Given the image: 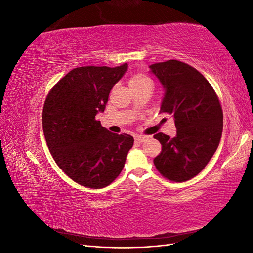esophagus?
Listing matches in <instances>:
<instances>
[{
    "label": "esophagus",
    "instance_id": "esophagus-1",
    "mask_svg": "<svg viewBox=\"0 0 253 253\" xmlns=\"http://www.w3.org/2000/svg\"><path fill=\"white\" fill-rule=\"evenodd\" d=\"M147 138H148V137L142 136V135H136V136H135V140L138 141V142H143Z\"/></svg>",
    "mask_w": 253,
    "mask_h": 253
}]
</instances>
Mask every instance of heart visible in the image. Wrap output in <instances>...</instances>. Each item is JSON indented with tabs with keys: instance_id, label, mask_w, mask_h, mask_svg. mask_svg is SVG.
<instances>
[{
	"instance_id": "1",
	"label": "heart",
	"mask_w": 253,
	"mask_h": 253,
	"mask_svg": "<svg viewBox=\"0 0 253 253\" xmlns=\"http://www.w3.org/2000/svg\"><path fill=\"white\" fill-rule=\"evenodd\" d=\"M141 84H151V80L147 76L142 74H136L132 76L128 80V85L134 86V85H141Z\"/></svg>"
}]
</instances>
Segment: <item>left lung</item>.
Masks as SVG:
<instances>
[{"mask_svg":"<svg viewBox=\"0 0 253 253\" xmlns=\"http://www.w3.org/2000/svg\"><path fill=\"white\" fill-rule=\"evenodd\" d=\"M150 73L165 89L160 113L171 114L177 129L174 138L154 135L162 143L154 165L166 178L187 181L204 169L218 147L223 133L219 100L208 80L180 61L154 63Z\"/></svg>","mask_w":253,"mask_h":253,"instance_id":"1","label":"left lung"}]
</instances>
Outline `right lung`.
<instances>
[{"mask_svg": "<svg viewBox=\"0 0 253 253\" xmlns=\"http://www.w3.org/2000/svg\"><path fill=\"white\" fill-rule=\"evenodd\" d=\"M127 70L81 66L61 79L45 100L42 125L50 154L68 177L79 185L101 189L124 169L134 138L114 134L95 119L104 112L110 91Z\"/></svg>", "mask_w": 253, "mask_h": 253, "instance_id": "obj_1", "label": "right lung"}]
</instances>
